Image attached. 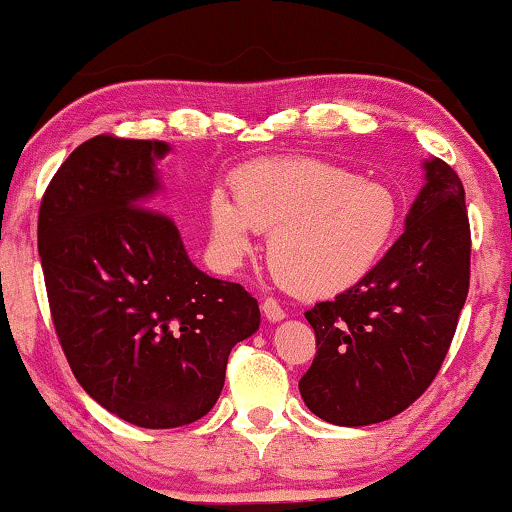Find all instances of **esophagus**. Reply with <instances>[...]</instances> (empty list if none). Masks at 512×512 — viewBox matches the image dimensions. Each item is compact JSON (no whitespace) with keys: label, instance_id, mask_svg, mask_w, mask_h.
Listing matches in <instances>:
<instances>
[{"label":"esophagus","instance_id":"34e87169","mask_svg":"<svg viewBox=\"0 0 512 512\" xmlns=\"http://www.w3.org/2000/svg\"><path fill=\"white\" fill-rule=\"evenodd\" d=\"M261 309H263V316L268 318L270 323H279V321H284V318H286V311L281 309V307H279V302H277V300H272V298L263 300Z\"/></svg>","mask_w":512,"mask_h":512}]
</instances>
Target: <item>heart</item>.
Instances as JSON below:
<instances>
[{
  "label": "heart",
  "instance_id": "heart-1",
  "mask_svg": "<svg viewBox=\"0 0 512 512\" xmlns=\"http://www.w3.org/2000/svg\"><path fill=\"white\" fill-rule=\"evenodd\" d=\"M207 196L217 261L238 265L254 231L270 233L268 263L281 284L305 298L358 286L388 251L399 226L395 191L321 159H261L242 166Z\"/></svg>",
  "mask_w": 512,
  "mask_h": 512
}]
</instances>
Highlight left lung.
<instances>
[{
  "instance_id": "obj_1",
  "label": "left lung",
  "mask_w": 512,
  "mask_h": 512,
  "mask_svg": "<svg viewBox=\"0 0 512 512\" xmlns=\"http://www.w3.org/2000/svg\"><path fill=\"white\" fill-rule=\"evenodd\" d=\"M422 170L425 184L388 254L358 286L305 314L318 351L300 395L332 425L402 413L434 381L453 342L469 293L464 187L446 161L425 159Z\"/></svg>"
}]
</instances>
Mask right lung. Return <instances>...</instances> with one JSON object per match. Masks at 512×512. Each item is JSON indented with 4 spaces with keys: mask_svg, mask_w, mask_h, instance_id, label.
<instances>
[{
    "mask_svg": "<svg viewBox=\"0 0 512 512\" xmlns=\"http://www.w3.org/2000/svg\"><path fill=\"white\" fill-rule=\"evenodd\" d=\"M164 140L96 136L48 184L39 256L50 314L78 383L131 425L170 429L217 404L231 348L261 325L240 284L198 270L150 207Z\"/></svg>",
    "mask_w": 512,
    "mask_h": 512,
    "instance_id": "1",
    "label": "right lung"
}]
</instances>
